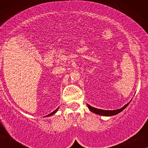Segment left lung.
I'll use <instances>...</instances> for the list:
<instances>
[{
	"label": "left lung",
	"mask_w": 148,
	"mask_h": 148,
	"mask_svg": "<svg viewBox=\"0 0 148 148\" xmlns=\"http://www.w3.org/2000/svg\"><path fill=\"white\" fill-rule=\"evenodd\" d=\"M131 102V101H130ZM129 103H127L126 105H125L124 106L122 107V108L120 109H117V110H102V109H98L96 108H94V107L91 106L90 105L87 104L88 108L90 109V111H92V112L95 113V114H97L98 115H101V116H114V115H116L119 113H120L121 112L124 110V109L126 108V107L128 106L129 104Z\"/></svg>",
	"instance_id": "8db88e82"
}]
</instances>
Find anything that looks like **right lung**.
<instances>
[{
	"instance_id": "right-lung-1",
	"label": "right lung",
	"mask_w": 148,
	"mask_h": 148,
	"mask_svg": "<svg viewBox=\"0 0 148 148\" xmlns=\"http://www.w3.org/2000/svg\"><path fill=\"white\" fill-rule=\"evenodd\" d=\"M58 108H59V107H58V108L57 109H56V110H54V111H53V112H51V113H50V114H48V115H47V116H51V115H53V114H55V113H56V112H57V111H58Z\"/></svg>"
}]
</instances>
